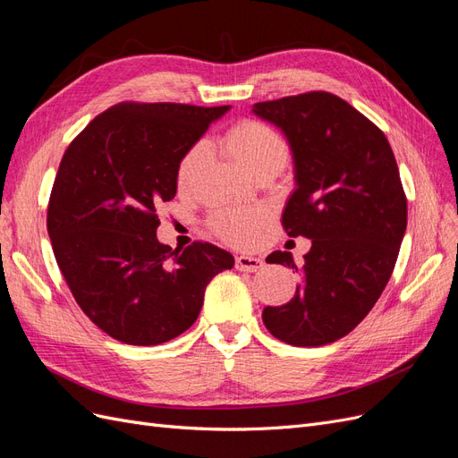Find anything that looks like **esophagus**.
<instances>
[{
  "label": "esophagus",
  "instance_id": "1",
  "mask_svg": "<svg viewBox=\"0 0 458 458\" xmlns=\"http://www.w3.org/2000/svg\"><path fill=\"white\" fill-rule=\"evenodd\" d=\"M234 266H237L239 271H258L263 267V259L261 258H256V256H246V254H241L237 256V261H234Z\"/></svg>",
  "mask_w": 458,
  "mask_h": 458
}]
</instances>
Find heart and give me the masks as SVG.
<instances>
[{
    "mask_svg": "<svg viewBox=\"0 0 458 458\" xmlns=\"http://www.w3.org/2000/svg\"><path fill=\"white\" fill-rule=\"evenodd\" d=\"M225 145L233 158L252 175L261 170L281 172L290 155L284 137L269 123L259 120H242L237 126H233L225 135ZM206 155L208 147L204 141L185 150L177 164L179 189H189L195 183L206 162ZM267 221L269 212L261 206L227 208V210H219L212 216V229L227 242L246 246L258 239Z\"/></svg>",
    "mask_w": 458,
    "mask_h": 458,
    "instance_id": "obj_1",
    "label": "heart"
}]
</instances>
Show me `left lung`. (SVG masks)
Here are the masks:
<instances>
[{
  "label": "left lung",
  "mask_w": 458,
  "mask_h": 458,
  "mask_svg": "<svg viewBox=\"0 0 458 458\" xmlns=\"http://www.w3.org/2000/svg\"><path fill=\"white\" fill-rule=\"evenodd\" d=\"M252 113L286 137L296 189L283 225L311 239L298 267L290 252L266 261L301 273L284 306H267L263 325L298 348L336 342L363 321L390 281L407 229V199L386 135L327 91L256 103Z\"/></svg>",
  "instance_id": "1"
}]
</instances>
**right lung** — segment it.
Returning <instances> with one entry per match:
<instances>
[{
	"label": "right lung",
	"mask_w": 458,
	"mask_h": 458,
	"mask_svg": "<svg viewBox=\"0 0 458 458\" xmlns=\"http://www.w3.org/2000/svg\"><path fill=\"white\" fill-rule=\"evenodd\" d=\"M231 106L120 103L68 145L47 233L68 288L91 321L130 345H158L197 321L206 286L234 258L210 242L157 239L177 164Z\"/></svg>",
	"instance_id": "1"
}]
</instances>
